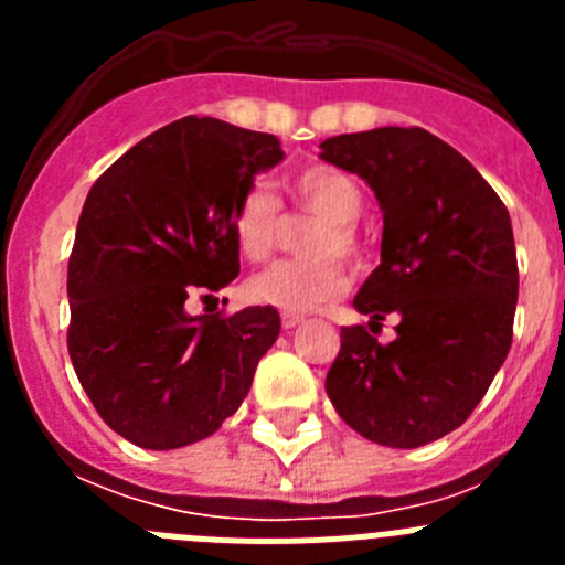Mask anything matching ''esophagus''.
<instances>
[{
	"instance_id": "esophagus-1",
	"label": "esophagus",
	"mask_w": 565,
	"mask_h": 565,
	"mask_svg": "<svg viewBox=\"0 0 565 565\" xmlns=\"http://www.w3.org/2000/svg\"><path fill=\"white\" fill-rule=\"evenodd\" d=\"M302 313H288V311H282V328H286V331H291V328H297L299 322H302Z\"/></svg>"
}]
</instances>
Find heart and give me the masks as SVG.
Wrapping results in <instances>:
<instances>
[{
  "label": "heart",
  "instance_id": "obj_1",
  "mask_svg": "<svg viewBox=\"0 0 565 565\" xmlns=\"http://www.w3.org/2000/svg\"><path fill=\"white\" fill-rule=\"evenodd\" d=\"M288 194L299 212L319 217L306 237V254L313 257L274 263L248 279L246 294L259 306L302 313L326 306L348 288V268L339 257H362L356 221L364 212V192L342 169L313 163L288 181ZM232 234L237 252L252 263L271 257L286 234V212L277 194L252 183L234 203Z\"/></svg>",
  "mask_w": 565,
  "mask_h": 565
}]
</instances>
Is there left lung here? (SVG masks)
<instances>
[{"instance_id": "left-lung-1", "label": "left lung", "mask_w": 565, "mask_h": 565, "mask_svg": "<svg viewBox=\"0 0 565 565\" xmlns=\"http://www.w3.org/2000/svg\"><path fill=\"white\" fill-rule=\"evenodd\" d=\"M328 163L371 183L384 212L382 266L353 299L372 328L339 333L326 379L359 436L413 450L461 427L512 348L518 257L495 189L422 127H379L322 143ZM399 319L382 345L375 328Z\"/></svg>"}]
</instances>
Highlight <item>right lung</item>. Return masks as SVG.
<instances>
[{
  "label": "right lung",
  "instance_id": "add662e5",
  "mask_svg": "<svg viewBox=\"0 0 565 565\" xmlns=\"http://www.w3.org/2000/svg\"><path fill=\"white\" fill-rule=\"evenodd\" d=\"M279 161L274 135L186 115L89 189L67 263V351L98 416L143 450L212 436L279 337L271 306L186 313L189 297L239 274L234 203Z\"/></svg>",
  "mask_w": 565,
  "mask_h": 565
}]
</instances>
